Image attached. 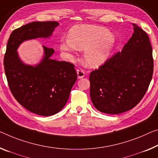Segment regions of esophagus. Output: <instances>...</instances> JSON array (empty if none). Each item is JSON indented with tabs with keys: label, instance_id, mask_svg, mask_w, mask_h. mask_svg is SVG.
<instances>
[{
	"label": "esophagus",
	"instance_id": "esophagus-1",
	"mask_svg": "<svg viewBox=\"0 0 158 158\" xmlns=\"http://www.w3.org/2000/svg\"><path fill=\"white\" fill-rule=\"evenodd\" d=\"M77 77H78V78H82V77H85V72L81 69L77 70Z\"/></svg>",
	"mask_w": 158,
	"mask_h": 158
}]
</instances>
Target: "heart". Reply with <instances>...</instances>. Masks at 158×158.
<instances>
[{
  "instance_id": "obj_1",
  "label": "heart",
  "mask_w": 158,
  "mask_h": 158,
  "mask_svg": "<svg viewBox=\"0 0 158 158\" xmlns=\"http://www.w3.org/2000/svg\"><path fill=\"white\" fill-rule=\"evenodd\" d=\"M114 39L106 29L92 25H75L69 31V39L62 41L60 48L72 52L85 50L84 60L89 67H96L107 59L112 49Z\"/></svg>"
}]
</instances>
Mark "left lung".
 I'll use <instances>...</instances> for the list:
<instances>
[{
	"mask_svg": "<svg viewBox=\"0 0 158 158\" xmlns=\"http://www.w3.org/2000/svg\"><path fill=\"white\" fill-rule=\"evenodd\" d=\"M132 37L123 50L89 74L91 100L101 112L117 114L136 106L153 73L152 49L145 31L133 24Z\"/></svg>",
	"mask_w": 158,
	"mask_h": 158,
	"instance_id": "8db88e82",
	"label": "left lung"
}]
</instances>
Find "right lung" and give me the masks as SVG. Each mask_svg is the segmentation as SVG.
Returning a JSON list of instances; mask_svg holds the SVG:
<instances>
[{"instance_id":"obj_1","label":"right lung","mask_w":158,"mask_h":158,"mask_svg":"<svg viewBox=\"0 0 158 158\" xmlns=\"http://www.w3.org/2000/svg\"><path fill=\"white\" fill-rule=\"evenodd\" d=\"M58 22H32L13 31L4 56V69L12 94L27 110L42 116L54 115L62 110L77 80L74 65L50 59L54 50L43 46L44 56L35 67L24 64L17 48L24 41L48 37Z\"/></svg>"}]
</instances>
